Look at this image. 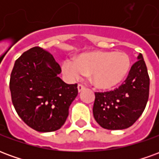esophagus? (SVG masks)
Listing matches in <instances>:
<instances>
[{"label":"esophagus","mask_w":159,"mask_h":159,"mask_svg":"<svg viewBox=\"0 0 159 159\" xmlns=\"http://www.w3.org/2000/svg\"><path fill=\"white\" fill-rule=\"evenodd\" d=\"M77 89H78V92H82L83 90L85 89V87L83 86V85H82V84H78Z\"/></svg>","instance_id":"esophagus-1"}]
</instances>
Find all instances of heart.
<instances>
[{"label":"heart","instance_id":"heart-1","mask_svg":"<svg viewBox=\"0 0 159 159\" xmlns=\"http://www.w3.org/2000/svg\"><path fill=\"white\" fill-rule=\"evenodd\" d=\"M130 59L123 52L93 51L84 52L76 60L66 59L62 72L70 81H77L90 74L92 83L99 89H110L126 77Z\"/></svg>","mask_w":159,"mask_h":159}]
</instances>
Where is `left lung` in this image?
Segmentation results:
<instances>
[{
    "label": "left lung",
    "mask_w": 159,
    "mask_h": 159,
    "mask_svg": "<svg viewBox=\"0 0 159 159\" xmlns=\"http://www.w3.org/2000/svg\"><path fill=\"white\" fill-rule=\"evenodd\" d=\"M137 59L121 86L113 91L95 93L93 117L104 129L117 130L132 126L146 108L150 78L141 53Z\"/></svg>",
    "instance_id": "obj_1"
}]
</instances>
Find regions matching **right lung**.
Masks as SVG:
<instances>
[{"label":"right lung","mask_w":159,"mask_h":159,"mask_svg":"<svg viewBox=\"0 0 159 159\" xmlns=\"http://www.w3.org/2000/svg\"><path fill=\"white\" fill-rule=\"evenodd\" d=\"M61 68L52 54L34 47L17 59L10 77L13 107L25 123L38 132L59 129L78 93L58 75Z\"/></svg>","instance_id":"obj_1"}]
</instances>
